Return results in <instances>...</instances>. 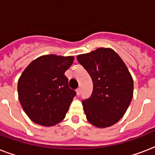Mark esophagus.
<instances>
[{"mask_svg":"<svg viewBox=\"0 0 155 155\" xmlns=\"http://www.w3.org/2000/svg\"><path fill=\"white\" fill-rule=\"evenodd\" d=\"M80 92H81V90H80V87H79V88H77V89H76V94H77V96H80Z\"/></svg>","mask_w":155,"mask_h":155,"instance_id":"obj_1","label":"esophagus"}]
</instances>
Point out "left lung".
Segmentation results:
<instances>
[{"label": "left lung", "mask_w": 155, "mask_h": 155, "mask_svg": "<svg viewBox=\"0 0 155 155\" xmlns=\"http://www.w3.org/2000/svg\"><path fill=\"white\" fill-rule=\"evenodd\" d=\"M78 62L92 78L93 90L82 101L87 120L98 128L114 125L132 101L134 81L120 57L110 48H98L77 55Z\"/></svg>", "instance_id": "obj_1"}]
</instances>
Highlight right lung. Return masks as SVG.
Returning <instances> with one entry per match:
<instances>
[{
  "mask_svg": "<svg viewBox=\"0 0 155 155\" xmlns=\"http://www.w3.org/2000/svg\"><path fill=\"white\" fill-rule=\"evenodd\" d=\"M73 61V56L42 55L24 70L18 80V99L32 121L53 126L64 119L76 95L64 75Z\"/></svg>",
  "mask_w": 155,
  "mask_h": 155,
  "instance_id": "right-lung-1",
  "label": "right lung"
}]
</instances>
